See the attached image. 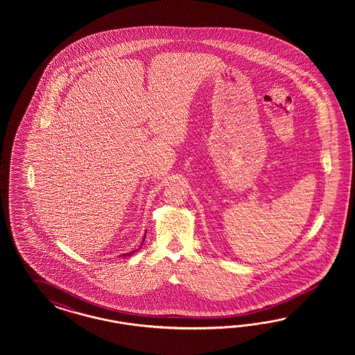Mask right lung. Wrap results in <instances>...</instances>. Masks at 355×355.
I'll return each instance as SVG.
<instances>
[{
	"label": "right lung",
	"mask_w": 355,
	"mask_h": 355,
	"mask_svg": "<svg viewBox=\"0 0 355 355\" xmlns=\"http://www.w3.org/2000/svg\"><path fill=\"white\" fill-rule=\"evenodd\" d=\"M144 238H146V236H144ZM144 238H143V242H144ZM143 242H141V245H143ZM141 245H140L139 248H141ZM139 248H137V250H132V251L126 252V254H122V257H131V255H134L137 251H139Z\"/></svg>",
	"instance_id": "obj_1"
}]
</instances>
